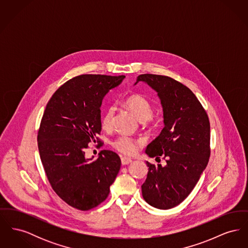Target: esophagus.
I'll return each instance as SVG.
<instances>
[{
  "label": "esophagus",
  "mask_w": 248,
  "mask_h": 248,
  "mask_svg": "<svg viewBox=\"0 0 248 248\" xmlns=\"http://www.w3.org/2000/svg\"><path fill=\"white\" fill-rule=\"evenodd\" d=\"M121 162H122V165H129L130 163L132 162V159L127 158L125 156H123V157H121Z\"/></svg>",
  "instance_id": "1"
}]
</instances>
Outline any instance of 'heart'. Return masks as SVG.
Segmentation results:
<instances>
[{
  "instance_id": "obj_1",
  "label": "heart",
  "mask_w": 248,
  "mask_h": 248,
  "mask_svg": "<svg viewBox=\"0 0 248 248\" xmlns=\"http://www.w3.org/2000/svg\"><path fill=\"white\" fill-rule=\"evenodd\" d=\"M124 103L140 121H151V118L154 114V105L147 97L140 94H131L125 99ZM114 111V107L108 106L102 114L101 126L104 129H109L112 126ZM138 143L139 142L133 140L132 138L126 136H121L111 142V145L116 151H118L119 153L132 155L137 151Z\"/></svg>"
}]
</instances>
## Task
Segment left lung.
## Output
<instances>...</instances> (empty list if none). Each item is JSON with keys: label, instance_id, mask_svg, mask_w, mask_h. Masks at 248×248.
<instances>
[{"label": "left lung", "instance_id": "left-lung-1", "mask_svg": "<svg viewBox=\"0 0 248 248\" xmlns=\"http://www.w3.org/2000/svg\"><path fill=\"white\" fill-rule=\"evenodd\" d=\"M157 93L164 110L165 127L147 146L150 157H164L166 165L149 162L142 196L152 206L170 209L185 200L197 184L210 157V123L205 109L186 85L173 78L141 74Z\"/></svg>", "mask_w": 248, "mask_h": 248}]
</instances>
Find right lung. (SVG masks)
Listing matches in <instances>:
<instances>
[{
  "label": "right lung",
  "mask_w": 248,
  "mask_h": 248,
  "mask_svg": "<svg viewBox=\"0 0 248 248\" xmlns=\"http://www.w3.org/2000/svg\"><path fill=\"white\" fill-rule=\"evenodd\" d=\"M124 75L83 74L62 84L48 101L38 131V149L48 181L59 197L86 211L106 200L121 167L118 154L103 150L85 158L91 141L98 142L100 107L107 93Z\"/></svg>",
  "instance_id": "add662e5"
}]
</instances>
